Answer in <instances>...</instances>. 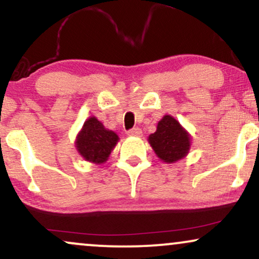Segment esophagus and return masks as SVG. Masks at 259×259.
<instances>
[{
  "instance_id": "34e87169",
  "label": "esophagus",
  "mask_w": 259,
  "mask_h": 259,
  "mask_svg": "<svg viewBox=\"0 0 259 259\" xmlns=\"http://www.w3.org/2000/svg\"><path fill=\"white\" fill-rule=\"evenodd\" d=\"M127 135H129V136H138V138H140V136H142V130L140 129V127H134V129L127 132Z\"/></svg>"
}]
</instances>
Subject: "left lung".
<instances>
[{
	"mask_svg": "<svg viewBox=\"0 0 259 259\" xmlns=\"http://www.w3.org/2000/svg\"><path fill=\"white\" fill-rule=\"evenodd\" d=\"M154 153L164 163L185 158L191 147V135L171 115L165 114L157 124L156 133L148 136Z\"/></svg>",
	"mask_w": 259,
	"mask_h": 259,
	"instance_id": "1",
	"label": "left lung"
}]
</instances>
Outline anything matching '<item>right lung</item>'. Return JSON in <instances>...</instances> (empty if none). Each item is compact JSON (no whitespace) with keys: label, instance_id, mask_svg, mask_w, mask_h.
<instances>
[{"label":"right lung","instance_id":"right-lung-1","mask_svg":"<svg viewBox=\"0 0 259 259\" xmlns=\"http://www.w3.org/2000/svg\"><path fill=\"white\" fill-rule=\"evenodd\" d=\"M119 141V136L106 129L96 117L85 120L75 139V147L80 156L94 164L107 162L109 154Z\"/></svg>","mask_w":259,"mask_h":259}]
</instances>
